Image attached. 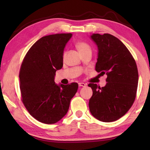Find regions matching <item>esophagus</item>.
Masks as SVG:
<instances>
[{
  "mask_svg": "<svg viewBox=\"0 0 150 150\" xmlns=\"http://www.w3.org/2000/svg\"><path fill=\"white\" fill-rule=\"evenodd\" d=\"M86 85H87V84H85L84 83H79V87H86Z\"/></svg>",
  "mask_w": 150,
  "mask_h": 150,
  "instance_id": "34e87169",
  "label": "esophagus"
}]
</instances>
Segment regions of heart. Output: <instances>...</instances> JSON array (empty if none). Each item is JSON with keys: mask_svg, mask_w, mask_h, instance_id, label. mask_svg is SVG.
I'll return each instance as SVG.
<instances>
[{"mask_svg": "<svg viewBox=\"0 0 150 150\" xmlns=\"http://www.w3.org/2000/svg\"><path fill=\"white\" fill-rule=\"evenodd\" d=\"M76 47H77L79 52H80V54H82V53L87 52V51H91V48L89 47V45H87L85 42H77V44H76ZM65 54H64V55H63V57H65Z\"/></svg>", "mask_w": 150, "mask_h": 150, "instance_id": "b5f03b06", "label": "heart"}]
</instances>
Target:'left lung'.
<instances>
[{"instance_id": "left-lung-1", "label": "left lung", "mask_w": 150, "mask_h": 150, "mask_svg": "<svg viewBox=\"0 0 150 150\" xmlns=\"http://www.w3.org/2000/svg\"><path fill=\"white\" fill-rule=\"evenodd\" d=\"M90 38L97 46L95 69L107 75L105 87L90 83L93 90L90 112L98 120L110 122L120 118L135 100L138 72L135 60L122 42L109 34H93Z\"/></svg>"}]
</instances>
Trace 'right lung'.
Instances as JSON below:
<instances>
[{"instance_id":"right-lung-1","label":"right lung","mask_w":150,"mask_h":150,"mask_svg":"<svg viewBox=\"0 0 150 150\" xmlns=\"http://www.w3.org/2000/svg\"><path fill=\"white\" fill-rule=\"evenodd\" d=\"M72 34L40 38L30 47L20 71V88L25 107L42 123L57 122L67 114L78 89L77 83L55 84V72L63 67V52Z\"/></svg>"}]
</instances>
